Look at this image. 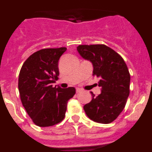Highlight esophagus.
<instances>
[{
	"label": "esophagus",
	"instance_id": "34e87169",
	"mask_svg": "<svg viewBox=\"0 0 152 152\" xmlns=\"http://www.w3.org/2000/svg\"><path fill=\"white\" fill-rule=\"evenodd\" d=\"M82 91V90L80 89V88H76V92L77 93H80Z\"/></svg>",
	"mask_w": 152,
	"mask_h": 152
}]
</instances>
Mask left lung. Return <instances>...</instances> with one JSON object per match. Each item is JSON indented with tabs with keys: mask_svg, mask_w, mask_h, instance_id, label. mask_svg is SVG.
<instances>
[{
	"mask_svg": "<svg viewBox=\"0 0 152 152\" xmlns=\"http://www.w3.org/2000/svg\"><path fill=\"white\" fill-rule=\"evenodd\" d=\"M79 55L93 65V76L99 78L101 93L91 92L92 100L84 106L86 115L96 123L107 124L118 117L129 95L130 75L123 58L105 45H80Z\"/></svg>",
	"mask_w": 152,
	"mask_h": 152,
	"instance_id": "left-lung-1",
	"label": "left lung"
}]
</instances>
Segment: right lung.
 <instances>
[{"mask_svg":"<svg viewBox=\"0 0 152 152\" xmlns=\"http://www.w3.org/2000/svg\"><path fill=\"white\" fill-rule=\"evenodd\" d=\"M66 48L44 49L31 55L21 68L18 89L21 102L33 123L40 127L62 121L67 103L73 97V87H52L59 75L58 60Z\"/></svg>","mask_w":152,"mask_h":152,"instance_id":"1","label":"right lung"}]
</instances>
